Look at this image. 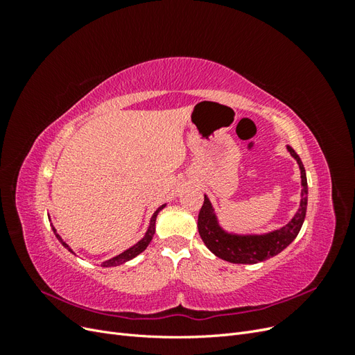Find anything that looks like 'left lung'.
Here are the masks:
<instances>
[{"label": "left lung", "instance_id": "8db88e82", "mask_svg": "<svg viewBox=\"0 0 355 355\" xmlns=\"http://www.w3.org/2000/svg\"><path fill=\"white\" fill-rule=\"evenodd\" d=\"M287 149L292 154V157H295L300 167L302 200H300V207L295 214V218L286 227L265 235H247V237H240V235L227 234L218 225L209 198L204 196V204L198 213V232L204 244L207 245V249L218 257H220V259L228 261L231 263H257L283 252L296 239V235L299 234L300 228H302L306 214L308 182L304 164L299 155L295 153L292 146H287Z\"/></svg>", "mask_w": 355, "mask_h": 355}]
</instances>
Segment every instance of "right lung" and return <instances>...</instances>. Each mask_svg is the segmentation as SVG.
Returning <instances> with one entry per match:
<instances>
[{
    "label": "right lung",
    "mask_w": 355,
    "mask_h": 355,
    "mask_svg": "<svg viewBox=\"0 0 355 355\" xmlns=\"http://www.w3.org/2000/svg\"><path fill=\"white\" fill-rule=\"evenodd\" d=\"M164 206H161L159 209H157V211L153 214V218H151V225H149V230H148V232H146V235L145 237L139 241L137 244H135L133 247H130V249L128 250H125V252H123L121 254H118V256H115V257H112V259H110V261H106V262H102L101 265L102 266H116V265H121V263H124V262H127V261H130V259H133V257H136L139 253H142L146 247H148V244L151 243V240H153V237H154V232H155V219H157V214H158V211L163 209ZM53 231H55V234H56V230L53 228ZM56 237H58V240L67 247V249L69 250V252H72L71 249H69V245L63 241L59 235L56 234Z\"/></svg>",
    "instance_id": "obj_1"
}]
</instances>
